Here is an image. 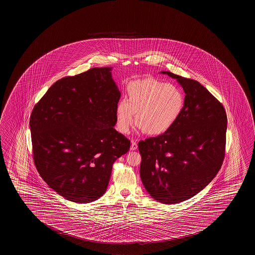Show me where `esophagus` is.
<instances>
[{
	"mask_svg": "<svg viewBox=\"0 0 255 255\" xmlns=\"http://www.w3.org/2000/svg\"><path fill=\"white\" fill-rule=\"evenodd\" d=\"M137 147H138V145H137L136 141L131 140V144H130V150H136V149H137Z\"/></svg>",
	"mask_w": 255,
	"mask_h": 255,
	"instance_id": "1",
	"label": "esophagus"
}]
</instances>
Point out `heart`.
<instances>
[{"label":"heart","instance_id":"b5f03b06","mask_svg":"<svg viewBox=\"0 0 255 255\" xmlns=\"http://www.w3.org/2000/svg\"><path fill=\"white\" fill-rule=\"evenodd\" d=\"M127 100L118 101L116 108L117 128L129 133L134 122L138 129L151 136L171 129L182 113L184 95L179 87L153 78L136 80L126 87Z\"/></svg>","mask_w":255,"mask_h":255}]
</instances>
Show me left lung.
I'll return each instance as SVG.
<instances>
[{
  "label": "left lung",
  "mask_w": 255,
  "mask_h": 255,
  "mask_svg": "<svg viewBox=\"0 0 255 255\" xmlns=\"http://www.w3.org/2000/svg\"><path fill=\"white\" fill-rule=\"evenodd\" d=\"M183 88L182 113L171 129L138 142L140 178L162 204H178L200 192L220 171L225 155L227 115L196 80L162 71Z\"/></svg>",
  "instance_id": "8db88e82"
}]
</instances>
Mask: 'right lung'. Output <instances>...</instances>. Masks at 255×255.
Returning <instances> with one entry per match:
<instances>
[{"mask_svg":"<svg viewBox=\"0 0 255 255\" xmlns=\"http://www.w3.org/2000/svg\"><path fill=\"white\" fill-rule=\"evenodd\" d=\"M112 67H95L59 80L30 117L34 164L67 200L86 204L104 195L114 162L129 140L114 128L121 93Z\"/></svg>","mask_w":255,"mask_h":255,"instance_id":"add662e5","label":"right lung"}]
</instances>
